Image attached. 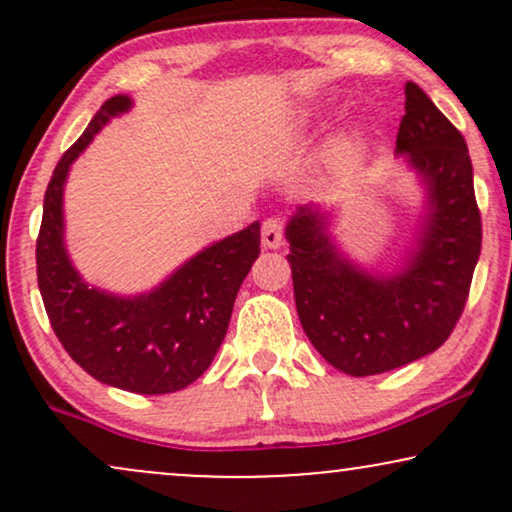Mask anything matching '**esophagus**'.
I'll use <instances>...</instances> for the list:
<instances>
[{"instance_id":"34e87169","label":"esophagus","mask_w":512,"mask_h":512,"mask_svg":"<svg viewBox=\"0 0 512 512\" xmlns=\"http://www.w3.org/2000/svg\"><path fill=\"white\" fill-rule=\"evenodd\" d=\"M284 238V223L279 219H267L262 223V245L269 250H276Z\"/></svg>"}]
</instances>
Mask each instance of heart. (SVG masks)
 <instances>
[{
	"label": "heart",
	"instance_id": "heart-1",
	"mask_svg": "<svg viewBox=\"0 0 512 512\" xmlns=\"http://www.w3.org/2000/svg\"><path fill=\"white\" fill-rule=\"evenodd\" d=\"M368 156V134L361 127H349L339 132L327 149V163L334 170H356L363 166Z\"/></svg>",
	"mask_w": 512,
	"mask_h": 512
}]
</instances>
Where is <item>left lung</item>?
Listing matches in <instances>:
<instances>
[{"label":"left lung","instance_id":"left-lung-1","mask_svg":"<svg viewBox=\"0 0 512 512\" xmlns=\"http://www.w3.org/2000/svg\"><path fill=\"white\" fill-rule=\"evenodd\" d=\"M395 154L424 190L407 255L392 269L354 262L334 211L305 204L286 223L293 296L310 344L363 378L433 354L460 320L481 252V216L464 137L414 81L404 86Z\"/></svg>","mask_w":512,"mask_h":512}]
</instances>
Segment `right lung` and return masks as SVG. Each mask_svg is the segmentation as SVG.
Instances as JSON below:
<instances>
[{"label": "right lung", "mask_w": 512, "mask_h": 512, "mask_svg": "<svg viewBox=\"0 0 512 512\" xmlns=\"http://www.w3.org/2000/svg\"><path fill=\"white\" fill-rule=\"evenodd\" d=\"M132 105L125 93L105 101L57 163L35 245L38 289L64 351L91 378L137 395H168L214 361L240 284L260 255V221L202 248L151 291L120 296L88 284L64 243V185L93 137Z\"/></svg>", "instance_id": "add662e5"}]
</instances>
